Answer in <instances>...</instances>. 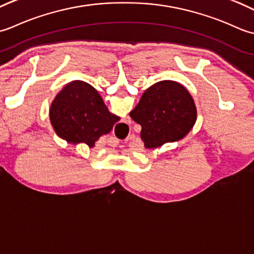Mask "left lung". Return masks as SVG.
<instances>
[{"instance_id": "left-lung-1", "label": "left lung", "mask_w": 254, "mask_h": 254, "mask_svg": "<svg viewBox=\"0 0 254 254\" xmlns=\"http://www.w3.org/2000/svg\"><path fill=\"white\" fill-rule=\"evenodd\" d=\"M129 115L141 126L144 147L152 149L184 138L193 128L197 113L189 91L167 80L147 89Z\"/></svg>"}]
</instances>
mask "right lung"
<instances>
[{"mask_svg": "<svg viewBox=\"0 0 254 254\" xmlns=\"http://www.w3.org/2000/svg\"><path fill=\"white\" fill-rule=\"evenodd\" d=\"M49 115L59 137L75 144L84 142L90 148L120 121V117L108 112L94 87L83 81L66 84L55 97Z\"/></svg>", "mask_w": 254, "mask_h": 254, "instance_id": "obj_1", "label": "right lung"}]
</instances>
